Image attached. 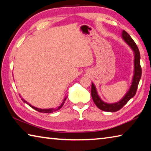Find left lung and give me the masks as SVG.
Returning <instances> with one entry per match:
<instances>
[{"label": "left lung", "mask_w": 151, "mask_h": 151, "mask_svg": "<svg viewBox=\"0 0 151 151\" xmlns=\"http://www.w3.org/2000/svg\"><path fill=\"white\" fill-rule=\"evenodd\" d=\"M122 38L124 40L130 47L132 48L134 52V74L133 76V79H132V85L130 88V90L127 93L126 95L124 96V98L122 99L121 101L118 102L116 103H112V104H108L103 102L100 99L97 94V92L96 91V88L94 85L92 83L91 86V96L93 98V100L94 103H95L96 106L98 107L99 109L102 110V111H106V112H116L119 111L121 109L125 104H126L132 98L135 94L137 93L138 85H139L140 79L141 78L142 75V68L140 66V52L139 48H138L137 45L136 43L134 42L133 39H132L128 33L123 30L122 31Z\"/></svg>", "instance_id": "1"}]
</instances>
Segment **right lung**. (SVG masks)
Here are the masks:
<instances>
[{
    "mask_svg": "<svg viewBox=\"0 0 151 151\" xmlns=\"http://www.w3.org/2000/svg\"><path fill=\"white\" fill-rule=\"evenodd\" d=\"M66 98H65V99H64V101H63V102L62 103V104H61L58 107V108H56V109H40L36 108V107H35V106H32L30 105V104H29V106H31L32 109H34L35 110H36V111H39V112H44V113H50V112H54V111H57V110H58V109H60L61 108V107H62V106H63V104H64V103H65V101H66ZM24 102H25V101H24ZM27 104H28V103H27Z\"/></svg>",
    "mask_w": 151,
    "mask_h": 151,
    "instance_id": "right-lung-1",
    "label": "right lung"
}]
</instances>
